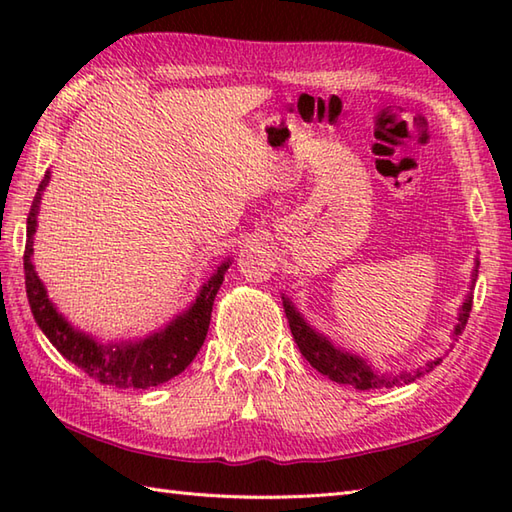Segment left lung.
Instances as JSON below:
<instances>
[{
  "label": "left lung",
  "instance_id": "1",
  "mask_svg": "<svg viewBox=\"0 0 512 512\" xmlns=\"http://www.w3.org/2000/svg\"><path fill=\"white\" fill-rule=\"evenodd\" d=\"M473 284H475V277H473ZM473 308V297L469 295L464 301V306L460 310V317H458V325H455V336H460L466 328V321H469V314ZM284 310H286V317L290 323V332L295 336V341L299 345V352L303 354V358L321 372L323 376H328L330 380L339 385H350L354 389H389V387H396L402 383H413V380L420 378L422 374H429L433 367L440 365L442 358H436V361L429 363L427 367L418 369V372L413 374H378L374 372L372 367L365 365L363 358L352 356V354H345L341 350H336V347L325 341L321 334L314 332L310 325L299 317V312L292 308V303L288 299H284Z\"/></svg>",
  "mask_w": 512,
  "mask_h": 512
}]
</instances>
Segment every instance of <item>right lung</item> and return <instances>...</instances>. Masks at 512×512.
<instances>
[{
    "instance_id": "add662e5",
    "label": "right lung",
    "mask_w": 512,
    "mask_h": 512,
    "mask_svg": "<svg viewBox=\"0 0 512 512\" xmlns=\"http://www.w3.org/2000/svg\"><path fill=\"white\" fill-rule=\"evenodd\" d=\"M48 184V176L39 184V193L28 213V239L24 250V275L26 295L32 310V317L39 323L41 332L48 336L50 343L96 383L118 389H147L167 383L169 378L178 376L184 367H189L195 354L206 339L211 323V310L217 290H220L226 264L202 286L200 297L195 299L191 310L173 321L165 332L149 336L143 343L129 345H99L90 336L72 330L57 310L48 301L46 290L39 281L35 266L30 262L32 255V233H35V215L39 206V195Z\"/></svg>"
}]
</instances>
